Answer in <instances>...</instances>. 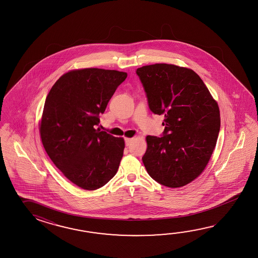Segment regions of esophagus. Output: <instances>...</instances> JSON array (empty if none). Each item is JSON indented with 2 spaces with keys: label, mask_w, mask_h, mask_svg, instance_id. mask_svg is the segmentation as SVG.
Listing matches in <instances>:
<instances>
[{
  "label": "esophagus",
  "mask_w": 258,
  "mask_h": 258,
  "mask_svg": "<svg viewBox=\"0 0 258 258\" xmlns=\"http://www.w3.org/2000/svg\"><path fill=\"white\" fill-rule=\"evenodd\" d=\"M133 140H134V138H125V145H126L127 147L131 145Z\"/></svg>",
  "instance_id": "esophagus-1"
}]
</instances>
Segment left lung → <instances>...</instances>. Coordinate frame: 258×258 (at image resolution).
Masks as SVG:
<instances>
[{"label": "left lung", "mask_w": 258, "mask_h": 258, "mask_svg": "<svg viewBox=\"0 0 258 258\" xmlns=\"http://www.w3.org/2000/svg\"><path fill=\"white\" fill-rule=\"evenodd\" d=\"M148 107L164 115L162 137L148 136L143 163L150 177L170 188L202 173L220 128L219 106L196 72L167 63L137 68Z\"/></svg>", "instance_id": "obj_1"}]
</instances>
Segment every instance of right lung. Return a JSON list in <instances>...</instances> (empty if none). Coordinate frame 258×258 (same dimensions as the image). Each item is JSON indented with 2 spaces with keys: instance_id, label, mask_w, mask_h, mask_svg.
<instances>
[{
  "instance_id": "obj_1",
  "label": "right lung",
  "mask_w": 258,
  "mask_h": 258,
  "mask_svg": "<svg viewBox=\"0 0 258 258\" xmlns=\"http://www.w3.org/2000/svg\"><path fill=\"white\" fill-rule=\"evenodd\" d=\"M126 73L99 68L68 72L45 100L39 133L49 159L68 180L96 190L115 175L124 140L96 129Z\"/></svg>"
}]
</instances>
